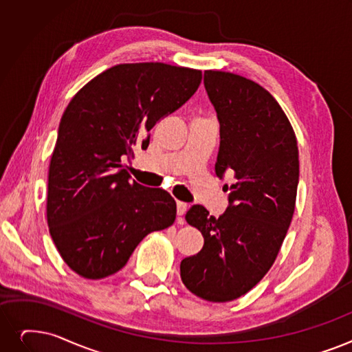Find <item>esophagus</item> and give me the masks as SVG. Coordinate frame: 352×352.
<instances>
[{"instance_id": "obj_1", "label": "esophagus", "mask_w": 352, "mask_h": 352, "mask_svg": "<svg viewBox=\"0 0 352 352\" xmlns=\"http://www.w3.org/2000/svg\"><path fill=\"white\" fill-rule=\"evenodd\" d=\"M187 208H188V204H187V203L177 201V214H178V216H184Z\"/></svg>"}]
</instances>
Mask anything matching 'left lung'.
Masks as SVG:
<instances>
[{
    "label": "left lung",
    "instance_id": "obj_1",
    "mask_svg": "<svg viewBox=\"0 0 352 352\" xmlns=\"http://www.w3.org/2000/svg\"><path fill=\"white\" fill-rule=\"evenodd\" d=\"M204 87L220 124L216 174L234 179L224 186L230 192L223 216H210L200 204L186 214L204 246L179 270L198 298L228 302L261 282L280 250L295 211L299 154L292 125L261 85L206 70Z\"/></svg>",
    "mask_w": 352,
    "mask_h": 352
}]
</instances>
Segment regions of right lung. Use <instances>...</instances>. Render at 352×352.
<instances>
[{"instance_id": "add662e5", "label": "right lung", "mask_w": 352, "mask_h": 352, "mask_svg": "<svg viewBox=\"0 0 352 352\" xmlns=\"http://www.w3.org/2000/svg\"><path fill=\"white\" fill-rule=\"evenodd\" d=\"M200 70L129 63L104 70L67 104L49 168L47 223L66 265L102 279L126 265L151 232L170 227L175 200L131 181L122 160L198 89Z\"/></svg>"}]
</instances>
